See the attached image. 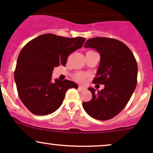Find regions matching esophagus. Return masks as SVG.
Wrapping results in <instances>:
<instances>
[{"label": "esophagus", "mask_w": 153, "mask_h": 153, "mask_svg": "<svg viewBox=\"0 0 153 153\" xmlns=\"http://www.w3.org/2000/svg\"><path fill=\"white\" fill-rule=\"evenodd\" d=\"M78 90H79V91H82V90H85V88H83V87H82V86H79Z\"/></svg>", "instance_id": "1"}]
</instances>
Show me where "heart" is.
<instances>
[{
    "label": "heart",
    "instance_id": "b5f03b06",
    "mask_svg": "<svg viewBox=\"0 0 153 153\" xmlns=\"http://www.w3.org/2000/svg\"><path fill=\"white\" fill-rule=\"evenodd\" d=\"M74 79L76 80L77 82L79 83H85L86 82L87 78H88V76L87 74L83 73H77L74 75Z\"/></svg>",
    "mask_w": 153,
    "mask_h": 153
}]
</instances>
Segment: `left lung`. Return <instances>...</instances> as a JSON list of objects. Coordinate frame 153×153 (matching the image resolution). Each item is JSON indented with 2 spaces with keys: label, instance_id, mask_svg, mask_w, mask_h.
Wrapping results in <instances>:
<instances>
[{
  "label": "left lung",
  "instance_id": "8db88e82",
  "mask_svg": "<svg viewBox=\"0 0 153 153\" xmlns=\"http://www.w3.org/2000/svg\"><path fill=\"white\" fill-rule=\"evenodd\" d=\"M85 48L95 49L101 56L95 84L104 85L101 91L88 90L92 99L83 102L84 109L90 117L107 120L124 109L137 83V63L131 50L122 42L114 39L96 37L88 39Z\"/></svg>",
  "mask_w": 153,
  "mask_h": 153
}]
</instances>
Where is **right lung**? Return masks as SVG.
<instances>
[{
  "label": "right lung",
  "mask_w": 153,
  "mask_h": 153,
  "mask_svg": "<svg viewBox=\"0 0 153 153\" xmlns=\"http://www.w3.org/2000/svg\"><path fill=\"white\" fill-rule=\"evenodd\" d=\"M83 37L67 38L54 34L41 35L26 44L17 58L14 80L19 98L29 111L47 115L61 106L66 91L78 85L69 80L55 79V67L65 66L71 52L82 47Z\"/></svg>",
  "instance_id": "add662e5"
}]
</instances>
